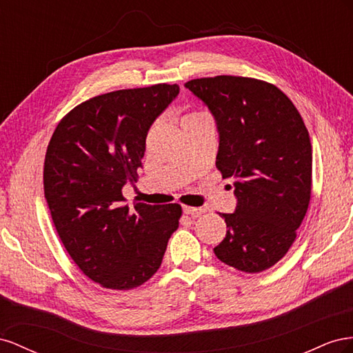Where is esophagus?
I'll list each match as a JSON object with an SVG mask.
<instances>
[{"label": "esophagus", "mask_w": 353, "mask_h": 353, "mask_svg": "<svg viewBox=\"0 0 353 353\" xmlns=\"http://www.w3.org/2000/svg\"><path fill=\"white\" fill-rule=\"evenodd\" d=\"M204 208H201V207H190V205H183V213L185 214H189V216H192V217H198V216H201L204 213Z\"/></svg>", "instance_id": "esophagus-1"}]
</instances>
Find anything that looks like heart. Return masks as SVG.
I'll return each instance as SVG.
<instances>
[{"label": "heart", "instance_id": "heart-1", "mask_svg": "<svg viewBox=\"0 0 353 353\" xmlns=\"http://www.w3.org/2000/svg\"><path fill=\"white\" fill-rule=\"evenodd\" d=\"M203 115H207L205 112H201V110H195V112H192L190 115H188V117H185L183 118V121H188V119H192V118H198V117H203ZM182 121V123H183Z\"/></svg>", "mask_w": 353, "mask_h": 353}]
</instances>
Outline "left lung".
Here are the masks:
<instances>
[{"label":"left lung","mask_w":353,"mask_h":353,"mask_svg":"<svg viewBox=\"0 0 353 353\" xmlns=\"http://www.w3.org/2000/svg\"><path fill=\"white\" fill-rule=\"evenodd\" d=\"M186 87L213 112L220 134L216 167L234 179L235 213L220 214L226 236L214 247L225 265L259 274L297 236L312 192V145L293 102L263 79L217 75Z\"/></svg>","instance_id":"left-lung-1"}]
</instances>
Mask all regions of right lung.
<instances>
[{"label":"right lung","mask_w":353,"mask_h":353,"mask_svg":"<svg viewBox=\"0 0 353 353\" xmlns=\"http://www.w3.org/2000/svg\"><path fill=\"white\" fill-rule=\"evenodd\" d=\"M179 94L176 84L117 90L60 119L44 159V196L68 254L100 287L133 290L159 269L180 204L124 205L137 182L148 130Z\"/></svg>","instance_id":"right-lung-1"}]
</instances>
